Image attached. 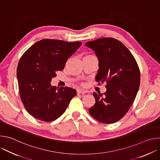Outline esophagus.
<instances>
[{"instance_id":"34e87169","label":"esophagus","mask_w":160,"mask_h":160,"mask_svg":"<svg viewBox=\"0 0 160 160\" xmlns=\"http://www.w3.org/2000/svg\"><path fill=\"white\" fill-rule=\"evenodd\" d=\"M87 91L83 90V89H79L77 90V93L78 94H84V93H87Z\"/></svg>"}]
</instances>
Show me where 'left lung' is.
<instances>
[{
    "label": "left lung",
    "instance_id": "left-lung-1",
    "mask_svg": "<svg viewBox=\"0 0 160 160\" xmlns=\"http://www.w3.org/2000/svg\"><path fill=\"white\" fill-rule=\"evenodd\" d=\"M98 58L96 80L106 82V92L93 93L95 104L88 111L103 123H113L123 118L136 97L140 85V70L134 57L119 40L101 38L85 43Z\"/></svg>",
    "mask_w": 160,
    "mask_h": 160
}]
</instances>
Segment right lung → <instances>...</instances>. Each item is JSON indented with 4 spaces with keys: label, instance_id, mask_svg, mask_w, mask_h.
<instances>
[{
    "label": "right lung",
    "instance_id": "add662e5",
    "mask_svg": "<svg viewBox=\"0 0 160 160\" xmlns=\"http://www.w3.org/2000/svg\"><path fill=\"white\" fill-rule=\"evenodd\" d=\"M81 44L80 42L43 39L32 45L20 58L17 68L20 98L35 118L43 122L58 118L77 95L76 90L57 88L51 82Z\"/></svg>",
    "mask_w": 160,
    "mask_h": 160
}]
</instances>
